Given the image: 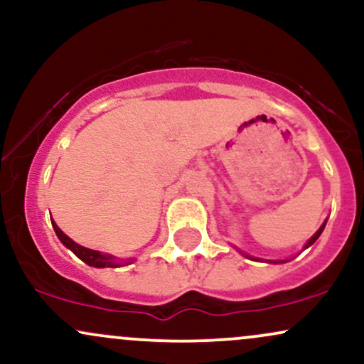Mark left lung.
Instances as JSON below:
<instances>
[{"label": "left lung", "instance_id": "left-lung-1", "mask_svg": "<svg viewBox=\"0 0 364 364\" xmlns=\"http://www.w3.org/2000/svg\"><path fill=\"white\" fill-rule=\"evenodd\" d=\"M325 224H327V220H325V223L320 225V229H318V231H316V232H315V235H313V236L310 237V240H308V241H306V243H304V246H303V250L310 248V246H311L313 243H315V241H316V240H318V237H320V235H321V231H323V229H325ZM235 248H236V246H235ZM236 250H237V248H236ZM237 252H240L241 255H243V257H246V258H250V260H255V262H267V263H284V262H287V260H263V258H257V257H252V255H248V253L241 252V250H237Z\"/></svg>", "mask_w": 364, "mask_h": 364}]
</instances>
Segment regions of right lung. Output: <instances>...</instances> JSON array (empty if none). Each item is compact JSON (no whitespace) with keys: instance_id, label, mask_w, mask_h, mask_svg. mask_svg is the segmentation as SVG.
I'll return each instance as SVG.
<instances>
[{"instance_id":"1","label":"right lung","mask_w":364,"mask_h":364,"mask_svg":"<svg viewBox=\"0 0 364 364\" xmlns=\"http://www.w3.org/2000/svg\"><path fill=\"white\" fill-rule=\"evenodd\" d=\"M51 223H53L54 232H56V236L60 237L61 243L65 245L68 250H72V252H73L75 255H77V257L80 258L82 262H85L87 265L95 267V269H106V267H111V269H116V267H123V265H129V263H133V260H119V258L112 257V255L95 252V250L85 248V246L75 243L72 237L66 236L65 232H63L61 229L58 228L56 223H54L53 219H51Z\"/></svg>"}]
</instances>
